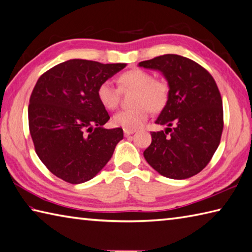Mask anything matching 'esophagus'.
<instances>
[{"instance_id":"obj_1","label":"esophagus","mask_w":252,"mask_h":252,"mask_svg":"<svg viewBox=\"0 0 252 252\" xmlns=\"http://www.w3.org/2000/svg\"><path fill=\"white\" fill-rule=\"evenodd\" d=\"M135 132H136L135 129H123V133H125L126 136L131 135V134H133V133H135Z\"/></svg>"}]
</instances>
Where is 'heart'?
<instances>
[{
    "label": "heart",
    "instance_id": "obj_1",
    "mask_svg": "<svg viewBox=\"0 0 252 252\" xmlns=\"http://www.w3.org/2000/svg\"><path fill=\"white\" fill-rule=\"evenodd\" d=\"M118 83L121 90L132 88L135 92L132 97L133 106L118 111L112 117L113 125L117 126L137 129L144 125L151 110L154 112L161 110L168 99V84L160 78H153L151 73L141 68L122 73ZM97 97L106 109L112 110L119 103L120 90L110 82H102L98 86Z\"/></svg>",
    "mask_w": 252,
    "mask_h": 252
}]
</instances>
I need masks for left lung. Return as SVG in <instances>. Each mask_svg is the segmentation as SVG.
<instances>
[{"mask_svg":"<svg viewBox=\"0 0 252 252\" xmlns=\"http://www.w3.org/2000/svg\"><path fill=\"white\" fill-rule=\"evenodd\" d=\"M159 71L169 86L168 99L155 123L165 131L152 132L143 153L161 176L187 179L209 164L223 132V102L211 74L178 54H164L139 63Z\"/></svg>","mask_w":252,"mask_h":252,"instance_id":"8db88e82","label":"left lung"}]
</instances>
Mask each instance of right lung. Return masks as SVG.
<instances>
[{"label": "right lung", "mask_w": 252, "mask_h": 252, "mask_svg": "<svg viewBox=\"0 0 252 252\" xmlns=\"http://www.w3.org/2000/svg\"><path fill=\"white\" fill-rule=\"evenodd\" d=\"M126 66L73 59L39 77L29 100V131L38 157L60 179H93L123 139L121 127H102L110 117L97 90Z\"/></svg>", "instance_id": "right-lung-1"}]
</instances>
